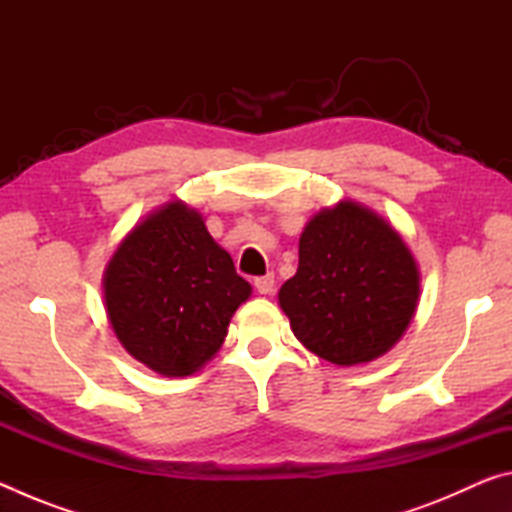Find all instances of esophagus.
Segmentation results:
<instances>
[{
  "label": "esophagus",
  "mask_w": 512,
  "mask_h": 512,
  "mask_svg": "<svg viewBox=\"0 0 512 512\" xmlns=\"http://www.w3.org/2000/svg\"><path fill=\"white\" fill-rule=\"evenodd\" d=\"M275 287V275L268 273V275H262V277H255V289L262 293V296H266V293H271Z\"/></svg>",
  "instance_id": "1"
}]
</instances>
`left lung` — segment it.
I'll return each instance as SVG.
<instances>
[{
    "label": "left lung",
    "mask_w": 512,
    "mask_h": 512,
    "mask_svg": "<svg viewBox=\"0 0 512 512\" xmlns=\"http://www.w3.org/2000/svg\"><path fill=\"white\" fill-rule=\"evenodd\" d=\"M298 255L277 298L307 350L357 366L402 339L420 300V271L391 223L341 201L305 225Z\"/></svg>",
    "instance_id": "8db88e82"
}]
</instances>
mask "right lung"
Instances as JSON below:
<instances>
[{
	"instance_id": "1",
	"label": "right lung",
	"mask_w": 512,
	"mask_h": 512,
	"mask_svg": "<svg viewBox=\"0 0 512 512\" xmlns=\"http://www.w3.org/2000/svg\"><path fill=\"white\" fill-rule=\"evenodd\" d=\"M250 291L203 216L180 201L137 223L103 273V300L119 343L164 377L203 368Z\"/></svg>"
}]
</instances>
